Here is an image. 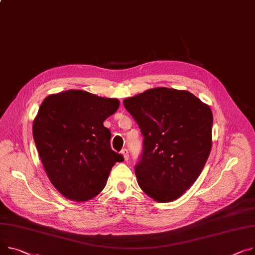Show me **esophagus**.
<instances>
[{
	"label": "esophagus",
	"mask_w": 255,
	"mask_h": 255,
	"mask_svg": "<svg viewBox=\"0 0 255 255\" xmlns=\"http://www.w3.org/2000/svg\"><path fill=\"white\" fill-rule=\"evenodd\" d=\"M121 154L123 155L124 160H125V161H128V159H129V152H128V149H127V148H123V149L121 150Z\"/></svg>",
	"instance_id": "esophagus-1"
}]
</instances>
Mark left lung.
I'll return each instance as SVG.
<instances>
[{
	"mask_svg": "<svg viewBox=\"0 0 255 255\" xmlns=\"http://www.w3.org/2000/svg\"><path fill=\"white\" fill-rule=\"evenodd\" d=\"M144 136L135 166L140 189L157 202H172L197 180L212 146L208 105L186 90L158 87L124 99Z\"/></svg>",
	"mask_w": 255,
	"mask_h": 255,
	"instance_id": "1",
	"label": "left lung"
}]
</instances>
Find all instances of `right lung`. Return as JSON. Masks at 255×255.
I'll return each mask as SVG.
<instances>
[{
  "mask_svg": "<svg viewBox=\"0 0 255 255\" xmlns=\"http://www.w3.org/2000/svg\"><path fill=\"white\" fill-rule=\"evenodd\" d=\"M120 106L117 98L83 90L50 94L32 123V136L48 178L66 199L84 202L105 189L123 156L111 147L106 119Z\"/></svg>",
  "mask_w": 255,
  "mask_h": 255,
  "instance_id": "add662e5",
  "label": "right lung"
}]
</instances>
